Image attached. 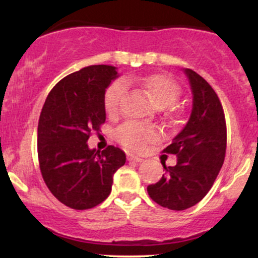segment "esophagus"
Wrapping results in <instances>:
<instances>
[{
	"mask_svg": "<svg viewBox=\"0 0 258 258\" xmlns=\"http://www.w3.org/2000/svg\"><path fill=\"white\" fill-rule=\"evenodd\" d=\"M127 160H128V161H135V162L143 161V159H142L141 156L135 155V154H132V153H127Z\"/></svg>",
	"mask_w": 258,
	"mask_h": 258,
	"instance_id": "1",
	"label": "esophagus"
}]
</instances>
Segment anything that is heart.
<instances>
[{
  "label": "heart",
  "instance_id": "obj_1",
  "mask_svg": "<svg viewBox=\"0 0 258 258\" xmlns=\"http://www.w3.org/2000/svg\"><path fill=\"white\" fill-rule=\"evenodd\" d=\"M131 84H137L147 92L148 96L160 108L172 104L179 97L180 88L167 75L131 76L127 79ZM127 85L125 80H116L106 88L104 94V108L109 115L119 111L120 103L125 96ZM116 139L122 146L132 150H143L149 143L158 141L159 131L156 127L139 121H127L116 130Z\"/></svg>",
  "mask_w": 258,
  "mask_h": 258
}]
</instances>
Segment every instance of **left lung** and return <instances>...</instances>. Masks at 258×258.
<instances>
[{
  "label": "left lung",
  "mask_w": 258,
  "mask_h": 258,
  "mask_svg": "<svg viewBox=\"0 0 258 258\" xmlns=\"http://www.w3.org/2000/svg\"><path fill=\"white\" fill-rule=\"evenodd\" d=\"M193 93V109L184 128L162 153L177 155V164L166 166L149 197L174 211L189 209L203 200L217 178L227 148V126L220 98L205 79L184 69Z\"/></svg>",
  "instance_id": "obj_1"
}]
</instances>
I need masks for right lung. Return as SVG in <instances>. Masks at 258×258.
Returning <instances> with one entry per match:
<instances>
[{"mask_svg": "<svg viewBox=\"0 0 258 258\" xmlns=\"http://www.w3.org/2000/svg\"><path fill=\"white\" fill-rule=\"evenodd\" d=\"M117 78L111 65H91L61 79L47 96L37 127L42 178L57 199L74 210L99 205L112 176L126 162L120 148L90 149L87 141L105 122L104 94Z\"/></svg>", "mask_w": 258, "mask_h": 258, "instance_id": "obj_1", "label": "right lung"}]
</instances>
